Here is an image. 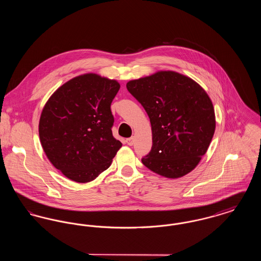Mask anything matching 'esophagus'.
<instances>
[{"label": "esophagus", "instance_id": "obj_1", "mask_svg": "<svg viewBox=\"0 0 261 261\" xmlns=\"http://www.w3.org/2000/svg\"><path fill=\"white\" fill-rule=\"evenodd\" d=\"M134 137H130V138H128L127 140H126V142H127V144L129 145V146H132L133 144H134Z\"/></svg>", "mask_w": 261, "mask_h": 261}]
</instances>
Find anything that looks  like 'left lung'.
Segmentation results:
<instances>
[{
  "label": "left lung",
  "instance_id": "1",
  "mask_svg": "<svg viewBox=\"0 0 261 261\" xmlns=\"http://www.w3.org/2000/svg\"><path fill=\"white\" fill-rule=\"evenodd\" d=\"M126 87L143 106L151 125L152 147L143 164L169 179L194 170L211 145L216 124L204 89L171 70L131 80Z\"/></svg>",
  "mask_w": 261,
  "mask_h": 261
}]
</instances>
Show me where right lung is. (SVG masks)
<instances>
[{"label":"right lung","instance_id":"right-lung-1","mask_svg":"<svg viewBox=\"0 0 261 261\" xmlns=\"http://www.w3.org/2000/svg\"><path fill=\"white\" fill-rule=\"evenodd\" d=\"M120 84L96 73L79 75L58 88L39 121L42 148L50 163L77 183L107 170L120 141L112 136V99Z\"/></svg>","mask_w":261,"mask_h":261}]
</instances>
